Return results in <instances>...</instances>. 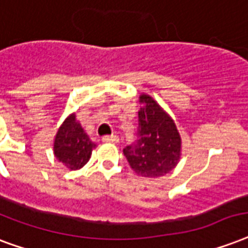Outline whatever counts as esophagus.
<instances>
[{"instance_id":"obj_1","label":"esophagus","mask_w":248,"mask_h":248,"mask_svg":"<svg viewBox=\"0 0 248 248\" xmlns=\"http://www.w3.org/2000/svg\"><path fill=\"white\" fill-rule=\"evenodd\" d=\"M103 141H105V143H118V137L117 135H105V137H103Z\"/></svg>"}]
</instances>
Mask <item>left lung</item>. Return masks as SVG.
I'll return each mask as SVG.
<instances>
[{
    "label": "left lung",
    "instance_id": "left-lung-1",
    "mask_svg": "<svg viewBox=\"0 0 248 248\" xmlns=\"http://www.w3.org/2000/svg\"><path fill=\"white\" fill-rule=\"evenodd\" d=\"M138 139L124 148L131 169L140 177L158 178L174 169L182 156V139L174 120L147 93L139 96Z\"/></svg>",
    "mask_w": 248,
    "mask_h": 248
}]
</instances>
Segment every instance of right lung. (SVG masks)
<instances>
[{
    "label": "right lung",
    "mask_w": 248,
    "mask_h": 248,
    "mask_svg": "<svg viewBox=\"0 0 248 248\" xmlns=\"http://www.w3.org/2000/svg\"><path fill=\"white\" fill-rule=\"evenodd\" d=\"M94 148L96 144L79 124L75 113H71L62 122L54 137V157L69 170H78L88 162Z\"/></svg>",
    "instance_id": "right-lung-1"
}]
</instances>
